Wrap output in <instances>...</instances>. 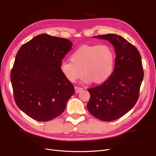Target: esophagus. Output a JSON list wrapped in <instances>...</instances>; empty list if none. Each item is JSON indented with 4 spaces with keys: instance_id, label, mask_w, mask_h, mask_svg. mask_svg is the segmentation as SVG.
Listing matches in <instances>:
<instances>
[{
    "instance_id": "esophagus-1",
    "label": "esophagus",
    "mask_w": 156,
    "mask_h": 156,
    "mask_svg": "<svg viewBox=\"0 0 156 156\" xmlns=\"http://www.w3.org/2000/svg\"><path fill=\"white\" fill-rule=\"evenodd\" d=\"M75 92H76V93H79V92H81L83 89L82 88H81V87H75Z\"/></svg>"
}]
</instances>
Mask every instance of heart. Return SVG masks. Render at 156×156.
<instances>
[{
  "mask_svg": "<svg viewBox=\"0 0 156 156\" xmlns=\"http://www.w3.org/2000/svg\"><path fill=\"white\" fill-rule=\"evenodd\" d=\"M70 60L62 61L60 65L61 72L68 81L74 83L83 74V83L93 81L98 84L105 82L111 76L114 69L115 55L107 45H84L73 52Z\"/></svg>",
  "mask_w": 156,
  "mask_h": 156,
  "instance_id": "1",
  "label": "heart"
}]
</instances>
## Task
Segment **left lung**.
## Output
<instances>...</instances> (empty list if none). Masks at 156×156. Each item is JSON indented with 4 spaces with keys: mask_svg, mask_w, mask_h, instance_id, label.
Wrapping results in <instances>:
<instances>
[{
    "mask_svg": "<svg viewBox=\"0 0 156 156\" xmlns=\"http://www.w3.org/2000/svg\"><path fill=\"white\" fill-rule=\"evenodd\" d=\"M105 40L115 48L114 71L101 85L88 89L90 94L87 108L102 121H113L134 107L139 98L144 73L139 51L123 37L115 34L93 36Z\"/></svg>",
    "mask_w": 156,
    "mask_h": 156,
    "instance_id": "obj_1",
    "label": "left lung"
}]
</instances>
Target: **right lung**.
I'll return each mask as SVG.
<instances>
[{"mask_svg": "<svg viewBox=\"0 0 156 156\" xmlns=\"http://www.w3.org/2000/svg\"><path fill=\"white\" fill-rule=\"evenodd\" d=\"M72 45L69 40L42 34L18 51L10 75L14 99L32 119L46 122L58 116L74 94L73 85L60 69Z\"/></svg>", "mask_w": 156, "mask_h": 156, "instance_id": "1", "label": "right lung"}]
</instances>
